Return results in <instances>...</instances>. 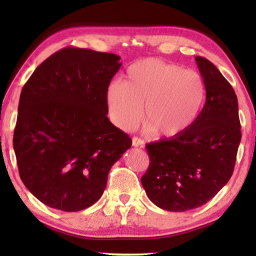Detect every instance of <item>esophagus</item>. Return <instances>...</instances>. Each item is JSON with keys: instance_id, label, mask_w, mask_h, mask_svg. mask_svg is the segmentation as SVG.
Masks as SVG:
<instances>
[{"instance_id": "obj_1", "label": "esophagus", "mask_w": 256, "mask_h": 256, "mask_svg": "<svg viewBox=\"0 0 256 256\" xmlns=\"http://www.w3.org/2000/svg\"><path fill=\"white\" fill-rule=\"evenodd\" d=\"M132 145L135 146V148H138V146H140V148H143L144 142H143V140H140V138H138L136 136H134L132 138Z\"/></svg>"}]
</instances>
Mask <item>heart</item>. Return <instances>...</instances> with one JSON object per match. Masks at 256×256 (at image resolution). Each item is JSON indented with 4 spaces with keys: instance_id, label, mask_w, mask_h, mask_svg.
<instances>
[{
    "instance_id": "1",
    "label": "heart",
    "mask_w": 256,
    "mask_h": 256,
    "mask_svg": "<svg viewBox=\"0 0 256 256\" xmlns=\"http://www.w3.org/2000/svg\"><path fill=\"white\" fill-rule=\"evenodd\" d=\"M201 76L155 58L134 62L126 81H116L106 91L113 123L124 131L138 125L143 116L157 135L172 138L184 132L197 116L204 99Z\"/></svg>"
}]
</instances>
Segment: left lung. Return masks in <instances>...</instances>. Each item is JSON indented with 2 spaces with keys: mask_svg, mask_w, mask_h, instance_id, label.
<instances>
[{
  "mask_svg": "<svg viewBox=\"0 0 256 256\" xmlns=\"http://www.w3.org/2000/svg\"><path fill=\"white\" fill-rule=\"evenodd\" d=\"M206 103L180 134L146 145L150 166L140 178L152 202L167 211L192 210L208 202L234 170L241 124L238 98L214 64L196 57Z\"/></svg>",
  "mask_w": 256,
  "mask_h": 256,
  "instance_id": "8db88e82",
  "label": "left lung"
}]
</instances>
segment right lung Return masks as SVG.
Instances as JSON below:
<instances>
[{
  "mask_svg": "<svg viewBox=\"0 0 256 256\" xmlns=\"http://www.w3.org/2000/svg\"><path fill=\"white\" fill-rule=\"evenodd\" d=\"M118 60L114 54L66 47L23 86L13 136L20 177L50 208L76 212L96 202L111 167L132 146L106 116Z\"/></svg>",
  "mask_w": 256,
  "mask_h": 256,
  "instance_id": "add662e5",
  "label": "right lung"
}]
</instances>
